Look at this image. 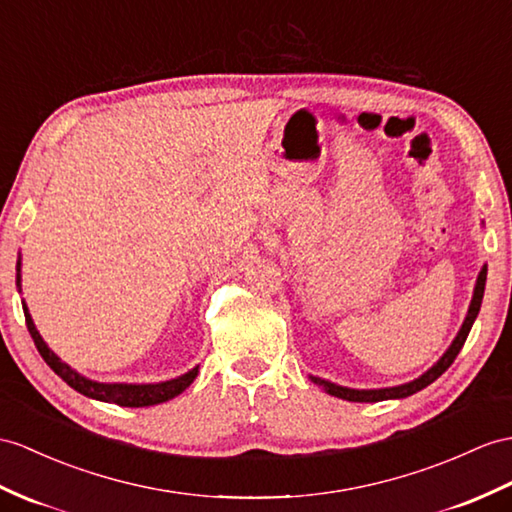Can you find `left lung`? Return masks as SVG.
<instances>
[{
  "label": "left lung",
  "instance_id": "left-lung-1",
  "mask_svg": "<svg viewBox=\"0 0 512 512\" xmlns=\"http://www.w3.org/2000/svg\"><path fill=\"white\" fill-rule=\"evenodd\" d=\"M484 284H486V267H482L480 276H478V284H476V291H473V299H471V306H469V313H467V319L463 323V328H460L458 336L454 339L452 347L443 354V358L436 363L430 371L423 373L421 378L408 382V384H402V386H391V389H376V391H356V389H345V386H336L332 382H326V380H319V378H313L317 384H321L323 389H326L330 395L334 397H341V400H347V402H382V400H400V397H408L413 395L421 389H426L428 384H432L436 378L441 376V373H445V369H450V365L456 360L458 352L463 350V345L467 341L469 336V330L473 326V321H476L478 313H480V304H482V297H484Z\"/></svg>",
  "mask_w": 512,
  "mask_h": 512
}]
</instances>
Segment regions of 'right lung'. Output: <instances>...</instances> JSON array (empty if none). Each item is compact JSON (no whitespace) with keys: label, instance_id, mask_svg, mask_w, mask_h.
<instances>
[{"label":"right lung","instance_id":"right-lung-1","mask_svg":"<svg viewBox=\"0 0 512 512\" xmlns=\"http://www.w3.org/2000/svg\"><path fill=\"white\" fill-rule=\"evenodd\" d=\"M19 271V269H17ZM17 286H19V273H17ZM23 315H26V326L30 330L32 341L36 345V350L43 356L45 363L52 367L58 376L65 380L71 389H76L78 393L93 397V400H102V402H110L117 406H130V408H143V406H154V404H162L169 402L173 397L180 395L186 386H189L195 376H197V367L184 376L169 380V382H160V384H102V382H93L82 378L80 373L73 371L69 365L62 363V360L49 350L45 345V341L41 339V334L36 332L34 321L28 313V308L23 306Z\"/></svg>","mask_w":512,"mask_h":512}]
</instances>
